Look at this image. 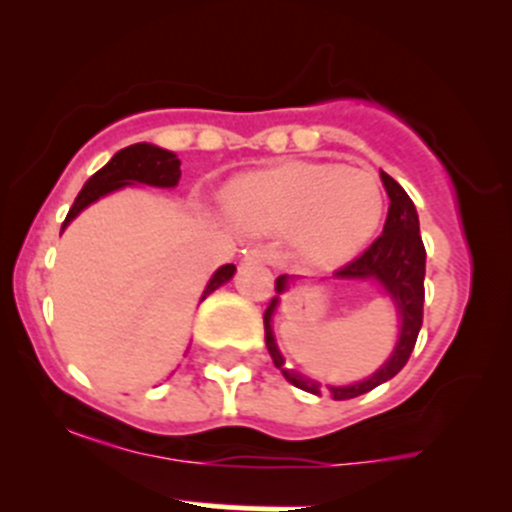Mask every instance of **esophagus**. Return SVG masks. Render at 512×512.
<instances>
[{"label":"esophagus","instance_id":"34e87169","mask_svg":"<svg viewBox=\"0 0 512 512\" xmlns=\"http://www.w3.org/2000/svg\"><path fill=\"white\" fill-rule=\"evenodd\" d=\"M246 259H251V261H261V264H274V251H271V248H266V246H256V248H248L246 251Z\"/></svg>","mask_w":512,"mask_h":512}]
</instances>
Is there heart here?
Listing matches in <instances>:
<instances>
[{"label":"heart","mask_w":512,"mask_h":512,"mask_svg":"<svg viewBox=\"0 0 512 512\" xmlns=\"http://www.w3.org/2000/svg\"><path fill=\"white\" fill-rule=\"evenodd\" d=\"M233 216L269 231L294 228L306 261L337 266L374 238L384 216L377 175L337 163H294L243 175L233 188Z\"/></svg>","instance_id":"obj_1"}]
</instances>
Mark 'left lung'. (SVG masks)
<instances>
[{
    "label": "left lung",
    "instance_id": "left-lung-1",
    "mask_svg": "<svg viewBox=\"0 0 512 512\" xmlns=\"http://www.w3.org/2000/svg\"><path fill=\"white\" fill-rule=\"evenodd\" d=\"M384 191L389 196V211L387 221H384L382 236L354 261L337 271V279H377L382 289L392 296L394 306L399 311V339L394 347L392 357L377 369L364 382L347 384V387H329L334 399H352L359 394L372 392L382 382L392 379L399 369L405 367L410 359L412 349H415L417 334L422 326V304H425V243L420 236V218H417L415 203L405 193V188L399 186L397 180L382 173ZM289 289V276H279L276 279V294H284ZM276 306H279V296L271 299V304L264 311V329H266V347H269L271 359L276 367L281 369L286 379L294 387L304 389V392L319 394V384L311 379L301 377V374L291 372L284 367V357H281L279 347H276L274 329H271V316H274Z\"/></svg>",
    "mask_w": 512,
    "mask_h": 512
}]
</instances>
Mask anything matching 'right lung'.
<instances>
[{
	"mask_svg": "<svg viewBox=\"0 0 512 512\" xmlns=\"http://www.w3.org/2000/svg\"><path fill=\"white\" fill-rule=\"evenodd\" d=\"M180 180V160L178 155L170 153V150L158 148V145L150 143H135L130 148L118 150V153L110 158V163L102 165L90 180H87L82 191L77 193L75 203H72L70 213H67L65 223H62V231L67 228V223L77 216L80 211H85L90 203H95L97 198L107 196V193L118 191L123 186H133V183H145V186L155 188H173L178 186ZM236 266L226 264L211 276L206 291H203L201 301L206 299L208 294L218 289V286L226 284L233 276Z\"/></svg>",
	"mask_w": 512,
	"mask_h": 512,
	"instance_id": "add662e5",
	"label": "right lung"
}]
</instances>
